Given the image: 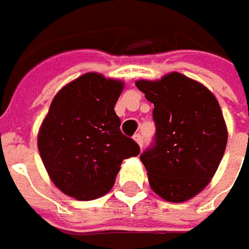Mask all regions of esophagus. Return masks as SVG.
<instances>
[{"label": "esophagus", "instance_id": "34e87169", "mask_svg": "<svg viewBox=\"0 0 249 249\" xmlns=\"http://www.w3.org/2000/svg\"><path fill=\"white\" fill-rule=\"evenodd\" d=\"M134 140H136V142L140 145V148H142V136H141L140 133H137V134L134 136Z\"/></svg>", "mask_w": 249, "mask_h": 249}]
</instances>
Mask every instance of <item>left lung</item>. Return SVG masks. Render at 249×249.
Returning <instances> with one entry per match:
<instances>
[{
    "label": "left lung",
    "mask_w": 249,
    "mask_h": 249,
    "mask_svg": "<svg viewBox=\"0 0 249 249\" xmlns=\"http://www.w3.org/2000/svg\"><path fill=\"white\" fill-rule=\"evenodd\" d=\"M154 104L157 133L141 154L149 186L169 202H184L205 188L223 158L227 127L215 95L204 84L172 72L137 80Z\"/></svg>",
    "instance_id": "8db88e82"
}]
</instances>
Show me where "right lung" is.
<instances>
[{
  "instance_id": "right-lung-1",
  "label": "right lung",
  "mask_w": 249,
  "mask_h": 249,
  "mask_svg": "<svg viewBox=\"0 0 249 249\" xmlns=\"http://www.w3.org/2000/svg\"><path fill=\"white\" fill-rule=\"evenodd\" d=\"M124 83L86 73L53 97L37 145L53 183L80 201L105 196L123 159L137 157L139 144L120 131L115 104Z\"/></svg>"
}]
</instances>
